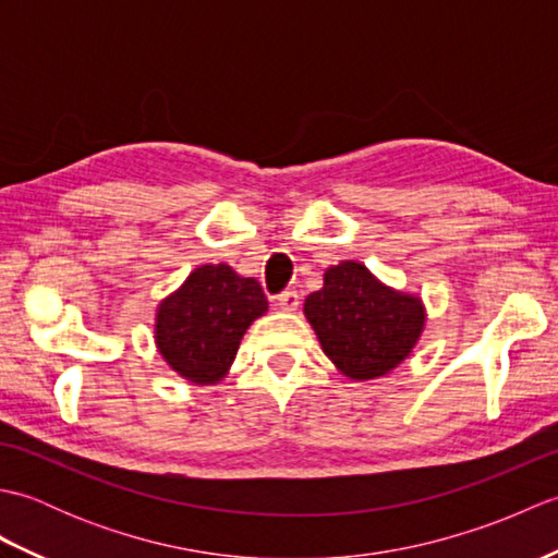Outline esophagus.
Segmentation results:
<instances>
[{"instance_id":"34e87169","label":"esophagus","mask_w":558,"mask_h":558,"mask_svg":"<svg viewBox=\"0 0 558 558\" xmlns=\"http://www.w3.org/2000/svg\"><path fill=\"white\" fill-rule=\"evenodd\" d=\"M276 306L280 312H298V306H300V294L294 292V290H286V292H280L278 298H276Z\"/></svg>"}]
</instances>
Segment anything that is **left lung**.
Listing matches in <instances>:
<instances>
[{
	"mask_svg": "<svg viewBox=\"0 0 558 558\" xmlns=\"http://www.w3.org/2000/svg\"><path fill=\"white\" fill-rule=\"evenodd\" d=\"M304 316L326 357L352 381L393 372L426 326L422 298L386 286L352 258L326 268L324 288L304 300Z\"/></svg>",
	"mask_w": 558,
	"mask_h": 558,
	"instance_id": "1",
	"label": "left lung"
}]
</instances>
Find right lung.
<instances>
[{"label": "right lung", "mask_w": 558, "mask_h": 558, "mask_svg": "<svg viewBox=\"0 0 558 558\" xmlns=\"http://www.w3.org/2000/svg\"><path fill=\"white\" fill-rule=\"evenodd\" d=\"M268 300L256 278L228 264H204L156 306L153 340L165 364L196 386L220 384L240 342Z\"/></svg>", "instance_id": "1"}]
</instances>
